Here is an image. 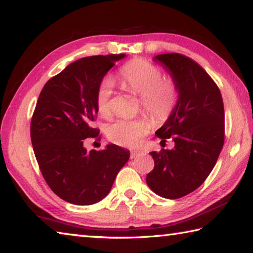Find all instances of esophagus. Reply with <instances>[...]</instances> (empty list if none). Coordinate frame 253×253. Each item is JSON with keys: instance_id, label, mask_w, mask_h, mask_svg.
I'll use <instances>...</instances> for the list:
<instances>
[{"instance_id": "34e87169", "label": "esophagus", "mask_w": 253, "mask_h": 253, "mask_svg": "<svg viewBox=\"0 0 253 253\" xmlns=\"http://www.w3.org/2000/svg\"><path fill=\"white\" fill-rule=\"evenodd\" d=\"M140 154H142V152H139V151H134V152H131V154H130V158H135V157H137L138 155H140Z\"/></svg>"}]
</instances>
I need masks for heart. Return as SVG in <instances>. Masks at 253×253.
Segmentation results:
<instances>
[{
	"label": "heart",
	"mask_w": 253,
	"mask_h": 253,
	"mask_svg": "<svg viewBox=\"0 0 253 253\" xmlns=\"http://www.w3.org/2000/svg\"><path fill=\"white\" fill-rule=\"evenodd\" d=\"M119 77L127 90L140 96V105L156 123L168 121L176 107L178 91L174 81L163 78L160 68L144 59H132L119 70ZM114 81L106 78L97 91L96 105L102 116L110 113ZM149 123L140 118L135 121L118 119L107 129L109 138L122 146L132 147L147 134Z\"/></svg>",
	"instance_id": "heart-1"
}]
</instances>
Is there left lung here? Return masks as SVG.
Here are the masks:
<instances>
[{
  "instance_id": "8db88e82",
  "label": "left lung",
  "mask_w": 253,
  "mask_h": 253,
  "mask_svg": "<svg viewBox=\"0 0 253 253\" xmlns=\"http://www.w3.org/2000/svg\"><path fill=\"white\" fill-rule=\"evenodd\" d=\"M178 91L176 107L155 135L173 149L152 152L154 169L147 174L151 190L165 199H179L202 185L224 144V107L216 84L194 60L179 53L158 54Z\"/></svg>"
}]
</instances>
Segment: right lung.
<instances>
[{
  "mask_svg": "<svg viewBox=\"0 0 253 253\" xmlns=\"http://www.w3.org/2000/svg\"><path fill=\"white\" fill-rule=\"evenodd\" d=\"M125 57L81 58L46 81L40 92L31 119L34 155L46 184L66 202H99L129 160V151L115 144L90 152L84 146L85 138L99 134L92 123L98 113L96 97L102 78Z\"/></svg>",
  "mask_w": 253,
  "mask_h": 253,
  "instance_id": "right-lung-1",
  "label": "right lung"
}]
</instances>
